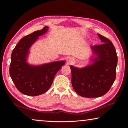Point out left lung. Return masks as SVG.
I'll return each mask as SVG.
<instances>
[{
    "mask_svg": "<svg viewBox=\"0 0 128 128\" xmlns=\"http://www.w3.org/2000/svg\"><path fill=\"white\" fill-rule=\"evenodd\" d=\"M103 43L92 46L96 58L94 63L83 68L71 66L72 85L80 96L97 98L105 95L111 88L116 78L118 55L109 39L98 34Z\"/></svg>",
    "mask_w": 128,
    "mask_h": 128,
    "instance_id": "8db88e82",
    "label": "left lung"
}]
</instances>
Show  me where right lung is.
Instances as JSON below:
<instances>
[{
  "label": "right lung",
  "mask_w": 128,
  "mask_h": 128,
  "mask_svg": "<svg viewBox=\"0 0 128 128\" xmlns=\"http://www.w3.org/2000/svg\"><path fill=\"white\" fill-rule=\"evenodd\" d=\"M47 29L48 27L45 26L24 36L12 51L10 74L17 90L23 94L37 96L46 92L51 87L56 74L65 64L64 61H61L32 66L26 62L30 47Z\"/></svg>",
  "instance_id": "right-lung-1"
}]
</instances>
